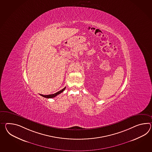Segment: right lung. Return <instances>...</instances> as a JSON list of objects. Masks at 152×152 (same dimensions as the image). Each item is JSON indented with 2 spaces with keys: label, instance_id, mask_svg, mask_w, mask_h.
<instances>
[{
  "label": "right lung",
  "instance_id": "add662e5",
  "mask_svg": "<svg viewBox=\"0 0 152 152\" xmlns=\"http://www.w3.org/2000/svg\"><path fill=\"white\" fill-rule=\"evenodd\" d=\"M65 88H66V87L64 88L63 89L60 90V91H59V92L56 93H54V94H49V95H43V94H41V96L45 97V98H54L55 96H58V94H60L61 93L63 92V91H64L65 89Z\"/></svg>",
  "mask_w": 152,
  "mask_h": 152
}]
</instances>
